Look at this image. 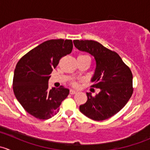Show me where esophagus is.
<instances>
[{
	"mask_svg": "<svg viewBox=\"0 0 150 150\" xmlns=\"http://www.w3.org/2000/svg\"><path fill=\"white\" fill-rule=\"evenodd\" d=\"M77 93V91H75V90H72V89H71L70 91H69V93H70V94H72V95H74V94H75V93Z\"/></svg>",
	"mask_w": 150,
	"mask_h": 150,
	"instance_id": "esophagus-1",
	"label": "esophagus"
}]
</instances>
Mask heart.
Listing matches in <instances>:
<instances>
[{
	"label": "heart",
	"instance_id": "1",
	"mask_svg": "<svg viewBox=\"0 0 150 150\" xmlns=\"http://www.w3.org/2000/svg\"><path fill=\"white\" fill-rule=\"evenodd\" d=\"M84 56H86V55H81L79 56V57H84ZM71 84H72V86H73L74 87H78V83L76 81H72V82H71Z\"/></svg>",
	"mask_w": 150,
	"mask_h": 150
}]
</instances>
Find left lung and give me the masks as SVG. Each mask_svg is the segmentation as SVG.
<instances>
[{
	"label": "left lung",
	"instance_id": "left-lung-1",
	"mask_svg": "<svg viewBox=\"0 0 150 150\" xmlns=\"http://www.w3.org/2000/svg\"><path fill=\"white\" fill-rule=\"evenodd\" d=\"M78 50L94 57L96 69L91 78L92 87L100 89L96 96L86 93L88 100L80 111L96 121L107 120L117 114L133 93V75L120 56L94 40H73Z\"/></svg>",
	"mask_w": 150,
	"mask_h": 150
}]
</instances>
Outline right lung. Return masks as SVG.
<instances>
[{
  "instance_id": "1",
  "label": "right lung",
  "mask_w": 150,
  "mask_h": 150,
  "mask_svg": "<svg viewBox=\"0 0 150 150\" xmlns=\"http://www.w3.org/2000/svg\"><path fill=\"white\" fill-rule=\"evenodd\" d=\"M72 47V40H47L27 53L16 64L13 93L22 107L36 118H51L67 97L69 89L62 86L48 89V80L60 59L70 54Z\"/></svg>"
}]
</instances>
